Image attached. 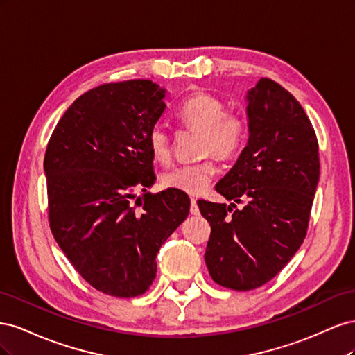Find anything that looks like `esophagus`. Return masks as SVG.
<instances>
[{
    "label": "esophagus",
    "mask_w": 355,
    "mask_h": 355,
    "mask_svg": "<svg viewBox=\"0 0 355 355\" xmlns=\"http://www.w3.org/2000/svg\"><path fill=\"white\" fill-rule=\"evenodd\" d=\"M191 214H200V209L197 206V200L196 198H191V209H189Z\"/></svg>",
    "instance_id": "34e87169"
}]
</instances>
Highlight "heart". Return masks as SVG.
I'll return each mask as SVG.
<instances>
[{"mask_svg": "<svg viewBox=\"0 0 355 355\" xmlns=\"http://www.w3.org/2000/svg\"><path fill=\"white\" fill-rule=\"evenodd\" d=\"M178 120L191 130L201 133L200 153L202 157L216 155L220 159L232 158L244 145L247 124L239 112H227L225 103L210 93H196L182 102L176 112ZM148 146L151 155L161 164H168L173 155L168 132L155 124L148 133ZM218 175V166L213 158L196 164H185L171 168L163 175L167 188L179 189L192 196L206 191L213 178Z\"/></svg>", "mask_w": 355, "mask_h": 355, "instance_id": "obj_1", "label": "heart"}]
</instances>
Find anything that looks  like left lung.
Returning a JSON list of instances; mask_svg holds the SVG:
<instances>
[{
	"instance_id": "left-lung-1",
	"label": "left lung",
	"mask_w": 355,
	"mask_h": 355,
	"mask_svg": "<svg viewBox=\"0 0 355 355\" xmlns=\"http://www.w3.org/2000/svg\"><path fill=\"white\" fill-rule=\"evenodd\" d=\"M245 99L249 141L216 184L234 202H198L211 228L204 254L210 277L240 292L270 282L297 252L320 178L317 136L293 94L261 78ZM235 202L246 206L239 211Z\"/></svg>"
}]
</instances>
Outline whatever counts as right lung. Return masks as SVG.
I'll use <instances>...</instances> for the list:
<instances>
[{
    "instance_id": "1",
    "label": "right lung",
    "mask_w": 355,
    "mask_h": 355,
    "mask_svg": "<svg viewBox=\"0 0 355 355\" xmlns=\"http://www.w3.org/2000/svg\"><path fill=\"white\" fill-rule=\"evenodd\" d=\"M151 80L102 84L59 120L44 157L49 220L78 274L102 293L135 297L157 274L155 257L189 213V198L155 182L148 133L166 110Z\"/></svg>"
}]
</instances>
